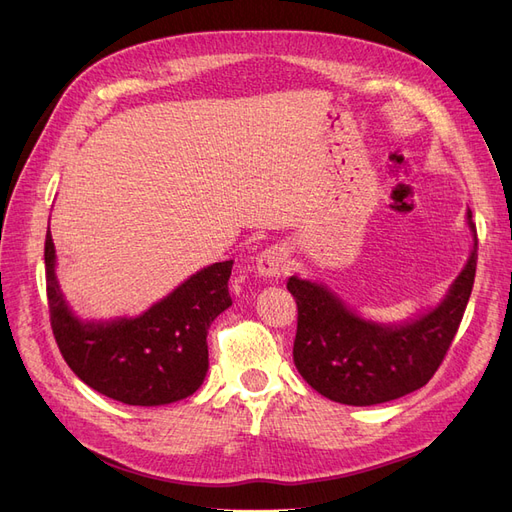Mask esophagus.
<instances>
[{"mask_svg":"<svg viewBox=\"0 0 512 512\" xmlns=\"http://www.w3.org/2000/svg\"><path fill=\"white\" fill-rule=\"evenodd\" d=\"M256 269L265 277H282L288 271V252L284 245H269L265 252H260L256 260Z\"/></svg>","mask_w":512,"mask_h":512,"instance_id":"esophagus-1","label":"esophagus"}]
</instances>
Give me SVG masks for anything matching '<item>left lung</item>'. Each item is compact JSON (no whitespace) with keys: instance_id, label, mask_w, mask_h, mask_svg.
I'll return each instance as SVG.
<instances>
[{"instance_id":"left-lung-1","label":"left lung","mask_w":512,"mask_h":512,"mask_svg":"<svg viewBox=\"0 0 512 512\" xmlns=\"http://www.w3.org/2000/svg\"><path fill=\"white\" fill-rule=\"evenodd\" d=\"M468 224L476 232L472 211ZM476 250L478 239L446 299L404 327L365 322L324 286L290 277L288 290L299 309L292 348L299 374L320 395L348 406L384 404L421 389L457 335L474 286Z\"/></svg>"}]
</instances>
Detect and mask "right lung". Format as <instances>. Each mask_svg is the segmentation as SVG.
<instances>
[{"instance_id":"add662e5","label":"right lung","mask_w":512,"mask_h":512,"mask_svg":"<svg viewBox=\"0 0 512 512\" xmlns=\"http://www.w3.org/2000/svg\"><path fill=\"white\" fill-rule=\"evenodd\" d=\"M46 301L57 348L91 389L130 406H162L192 395L209 369L207 329L232 305V260L198 271L138 318L81 322L55 280L51 230L44 241Z\"/></svg>"}]
</instances>
